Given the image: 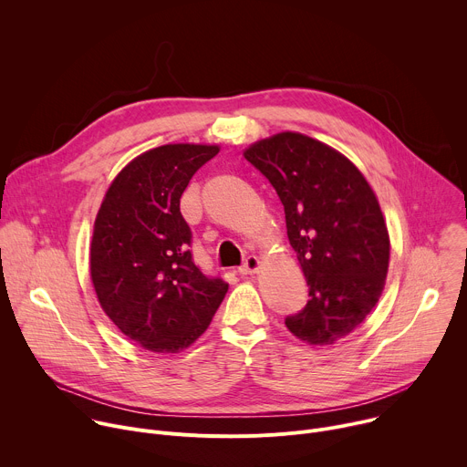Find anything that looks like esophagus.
I'll return each instance as SVG.
<instances>
[{"label": "esophagus", "instance_id": "esophagus-1", "mask_svg": "<svg viewBox=\"0 0 467 467\" xmlns=\"http://www.w3.org/2000/svg\"><path fill=\"white\" fill-rule=\"evenodd\" d=\"M257 269H260V260H257V255L250 254V255L244 257L243 265L239 267V273H241V275H252V273H255Z\"/></svg>", "mask_w": 467, "mask_h": 467}]
</instances>
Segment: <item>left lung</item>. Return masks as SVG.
<instances>
[{
	"mask_svg": "<svg viewBox=\"0 0 467 467\" xmlns=\"http://www.w3.org/2000/svg\"><path fill=\"white\" fill-rule=\"evenodd\" d=\"M244 158L275 187L309 287L285 327L309 345H332L371 314L384 289L389 235L379 200L345 155L312 137L278 133Z\"/></svg>",
	"mask_w": 467,
	"mask_h": 467,
	"instance_id": "left-lung-1",
	"label": "left lung"
}]
</instances>
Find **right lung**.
<instances>
[{
    "mask_svg": "<svg viewBox=\"0 0 467 467\" xmlns=\"http://www.w3.org/2000/svg\"><path fill=\"white\" fill-rule=\"evenodd\" d=\"M219 146L165 144L133 160L101 202L90 276L103 312L151 352H178L210 327L228 284L192 262L180 198Z\"/></svg>",
    "mask_w": 467,
    "mask_h": 467,
    "instance_id": "obj_1",
    "label": "right lung"
}]
</instances>
